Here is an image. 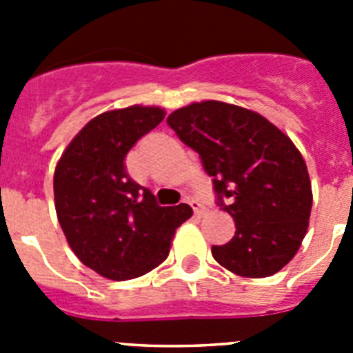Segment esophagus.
Segmentation results:
<instances>
[{"label": "esophagus", "mask_w": 353, "mask_h": 353, "mask_svg": "<svg viewBox=\"0 0 353 353\" xmlns=\"http://www.w3.org/2000/svg\"><path fill=\"white\" fill-rule=\"evenodd\" d=\"M183 201H185L187 205H191V208L194 210V214H201V210H203V207H201V203H199V199L194 198V196H185L183 198Z\"/></svg>", "instance_id": "34e87169"}]
</instances>
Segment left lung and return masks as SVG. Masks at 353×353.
<instances>
[{
    "instance_id": "8db88e82",
    "label": "left lung",
    "mask_w": 353,
    "mask_h": 353,
    "mask_svg": "<svg viewBox=\"0 0 353 353\" xmlns=\"http://www.w3.org/2000/svg\"><path fill=\"white\" fill-rule=\"evenodd\" d=\"M168 125L201 157L215 201L236 232L212 256L244 277H269L295 256L307 232L311 182L292 139L261 114L219 101L176 109Z\"/></svg>"
}]
</instances>
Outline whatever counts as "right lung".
<instances>
[{
	"label": "right lung",
	"mask_w": 353,
	"mask_h": 353,
	"mask_svg": "<svg viewBox=\"0 0 353 353\" xmlns=\"http://www.w3.org/2000/svg\"><path fill=\"white\" fill-rule=\"evenodd\" d=\"M164 120L161 108L130 105L83 127L54 171V205L70 249L97 274L125 281L150 272L170 254L189 205L161 207L127 173L125 157Z\"/></svg>",
	"instance_id": "obj_1"
}]
</instances>
